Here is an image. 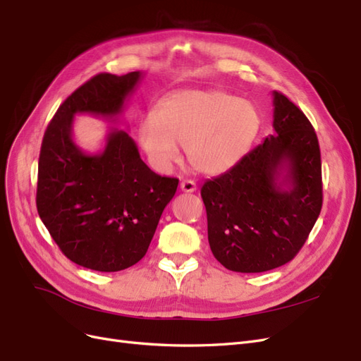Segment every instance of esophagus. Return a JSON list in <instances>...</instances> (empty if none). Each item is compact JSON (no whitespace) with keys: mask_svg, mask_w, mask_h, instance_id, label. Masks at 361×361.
I'll list each match as a JSON object with an SVG mask.
<instances>
[{"mask_svg":"<svg viewBox=\"0 0 361 361\" xmlns=\"http://www.w3.org/2000/svg\"><path fill=\"white\" fill-rule=\"evenodd\" d=\"M180 190H182L183 192H194L195 190H197V185H195L194 180H190V179L182 180V182H180Z\"/></svg>","mask_w":361,"mask_h":361,"instance_id":"obj_1","label":"esophagus"}]
</instances>
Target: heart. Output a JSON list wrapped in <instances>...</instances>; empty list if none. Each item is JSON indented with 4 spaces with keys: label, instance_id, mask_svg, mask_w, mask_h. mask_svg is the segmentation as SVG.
Instances as JSON below:
<instances>
[{
    "label": "heart",
    "instance_id": "obj_1",
    "mask_svg": "<svg viewBox=\"0 0 361 361\" xmlns=\"http://www.w3.org/2000/svg\"><path fill=\"white\" fill-rule=\"evenodd\" d=\"M256 106L221 90H182L157 105L138 125V145L152 167L169 171L183 146L191 166L220 174L241 159L257 134Z\"/></svg>",
    "mask_w": 361,
    "mask_h": 361
}]
</instances>
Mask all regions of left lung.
Masks as SVG:
<instances>
[{"mask_svg":"<svg viewBox=\"0 0 361 361\" xmlns=\"http://www.w3.org/2000/svg\"><path fill=\"white\" fill-rule=\"evenodd\" d=\"M272 105L276 134L202 187L211 250L235 272H264L288 264L321 214L318 137L285 94L272 92Z\"/></svg>","mask_w":361,"mask_h":361,"instance_id":"1","label":"left lung"}]
</instances>
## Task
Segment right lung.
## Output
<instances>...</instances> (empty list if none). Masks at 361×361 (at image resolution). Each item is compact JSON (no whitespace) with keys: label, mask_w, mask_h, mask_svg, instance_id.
Listing matches in <instances>:
<instances>
[{"label":"right lung","mask_w":361,"mask_h":361,"mask_svg":"<svg viewBox=\"0 0 361 361\" xmlns=\"http://www.w3.org/2000/svg\"><path fill=\"white\" fill-rule=\"evenodd\" d=\"M141 78L140 71L93 76L60 105L43 135L37 212L63 255L84 268L116 272L143 259L178 190L179 180L152 171L122 129L108 130L97 154L73 141L76 114L118 120Z\"/></svg>","instance_id":"obj_1"}]
</instances>
